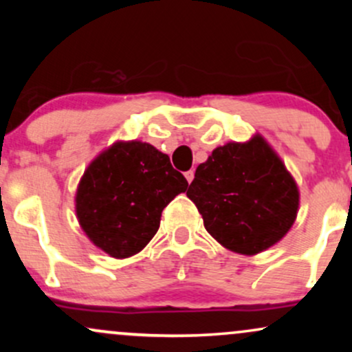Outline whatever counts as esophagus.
Masks as SVG:
<instances>
[{
	"label": "esophagus",
	"instance_id": "obj_1",
	"mask_svg": "<svg viewBox=\"0 0 352 352\" xmlns=\"http://www.w3.org/2000/svg\"><path fill=\"white\" fill-rule=\"evenodd\" d=\"M193 177H195V172H193V170H188V172H185V179H187L188 184H190V182L193 180Z\"/></svg>",
	"mask_w": 352,
	"mask_h": 352
}]
</instances>
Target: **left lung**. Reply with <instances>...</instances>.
I'll return each instance as SVG.
<instances>
[{
  "mask_svg": "<svg viewBox=\"0 0 352 352\" xmlns=\"http://www.w3.org/2000/svg\"><path fill=\"white\" fill-rule=\"evenodd\" d=\"M187 197L210 235L241 254L260 253L280 241L300 205L293 177L260 135L215 148L197 167Z\"/></svg>",
  "mask_w": 352,
  "mask_h": 352,
  "instance_id": "left-lung-1",
  "label": "left lung"
}]
</instances>
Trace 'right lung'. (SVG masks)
I'll return each instance as SVG.
<instances>
[{"label": "right lung", "instance_id": "obj_1", "mask_svg": "<svg viewBox=\"0 0 352 352\" xmlns=\"http://www.w3.org/2000/svg\"><path fill=\"white\" fill-rule=\"evenodd\" d=\"M187 187L168 155L151 144L117 142L84 172L76 212L92 243L127 258L152 240L162 210Z\"/></svg>", "mask_w": 352, "mask_h": 352}]
</instances>
